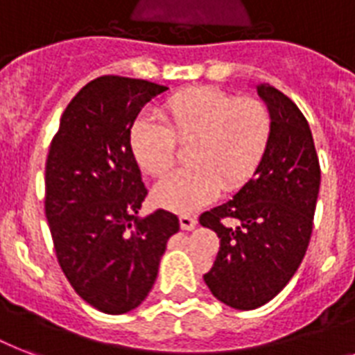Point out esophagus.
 <instances>
[{
  "label": "esophagus",
  "instance_id": "34e87169",
  "mask_svg": "<svg viewBox=\"0 0 355 355\" xmlns=\"http://www.w3.org/2000/svg\"><path fill=\"white\" fill-rule=\"evenodd\" d=\"M178 223H180V228H182V230H193V228L197 227V217L184 214V216L178 217Z\"/></svg>",
  "mask_w": 355,
  "mask_h": 355
}]
</instances>
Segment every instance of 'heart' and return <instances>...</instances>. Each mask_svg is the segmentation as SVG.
<instances>
[{
	"instance_id": "heart-1",
	"label": "heart",
	"mask_w": 355,
	"mask_h": 355,
	"mask_svg": "<svg viewBox=\"0 0 355 355\" xmlns=\"http://www.w3.org/2000/svg\"><path fill=\"white\" fill-rule=\"evenodd\" d=\"M158 123L141 118L130 130V150L147 175L164 178L173 171L177 145L191 144L188 166L153 191L166 210L193 211L219 191L232 193L254 177L272 134L265 103L237 99L216 88H191L167 99L156 112Z\"/></svg>"
}]
</instances>
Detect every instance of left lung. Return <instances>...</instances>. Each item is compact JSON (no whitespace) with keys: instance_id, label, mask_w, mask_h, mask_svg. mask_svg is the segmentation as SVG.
Instances as JSON below:
<instances>
[{"instance_id":"8db88e82","label":"left lung","mask_w":355,"mask_h":355,"mask_svg":"<svg viewBox=\"0 0 355 355\" xmlns=\"http://www.w3.org/2000/svg\"><path fill=\"white\" fill-rule=\"evenodd\" d=\"M256 90L272 116L267 153L232 199L199 217L221 239L206 286L217 300L243 311L272 300L297 272L320 188L319 156L304 114L275 86ZM232 218L234 229L227 227Z\"/></svg>"}]
</instances>
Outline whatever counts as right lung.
Listing matches in <instances>:
<instances>
[{
	"label": "right lung",
	"instance_id": "obj_1",
	"mask_svg": "<svg viewBox=\"0 0 355 355\" xmlns=\"http://www.w3.org/2000/svg\"><path fill=\"white\" fill-rule=\"evenodd\" d=\"M167 86L105 75L71 99L46 162V217L62 272L108 315L138 308L155 286L178 219L141 217L147 189L130 150L139 110Z\"/></svg>",
	"mask_w": 355,
	"mask_h": 355
}]
</instances>
